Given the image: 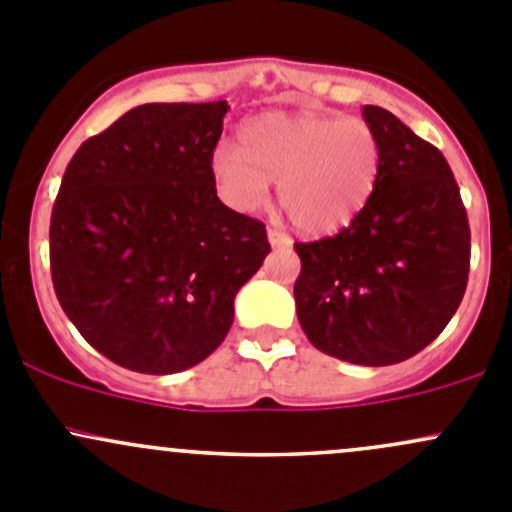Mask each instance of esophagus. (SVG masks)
I'll list each match as a JSON object with an SVG mask.
<instances>
[{"mask_svg": "<svg viewBox=\"0 0 512 512\" xmlns=\"http://www.w3.org/2000/svg\"><path fill=\"white\" fill-rule=\"evenodd\" d=\"M267 240H270V245L277 247V250H289V247H292V237L285 235L282 230H275V227L267 230Z\"/></svg>", "mask_w": 512, "mask_h": 512, "instance_id": "obj_1", "label": "esophagus"}]
</instances>
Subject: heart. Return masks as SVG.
Here are the masks:
<instances>
[{
  "mask_svg": "<svg viewBox=\"0 0 512 512\" xmlns=\"http://www.w3.org/2000/svg\"><path fill=\"white\" fill-rule=\"evenodd\" d=\"M210 173L237 210L262 208L277 183L289 223L324 237L366 208L379 183L381 146L361 118L267 111L245 121L237 148H215Z\"/></svg>",
  "mask_w": 512,
  "mask_h": 512,
  "instance_id": "heart-1",
  "label": "heart"
}]
</instances>
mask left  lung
<instances>
[{
	"label": "left lung",
	"instance_id": "8db88e82",
	"mask_svg": "<svg viewBox=\"0 0 512 512\" xmlns=\"http://www.w3.org/2000/svg\"><path fill=\"white\" fill-rule=\"evenodd\" d=\"M361 116L379 138V183L339 235L294 245V302L319 352L389 366L428 347L456 314L471 230L443 153L386 108L364 106Z\"/></svg>",
	"mask_w": 512,
	"mask_h": 512
}]
</instances>
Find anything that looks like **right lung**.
<instances>
[{
    "label": "right lung",
    "mask_w": 512,
    "mask_h": 512,
    "mask_svg": "<svg viewBox=\"0 0 512 512\" xmlns=\"http://www.w3.org/2000/svg\"><path fill=\"white\" fill-rule=\"evenodd\" d=\"M227 101L143 103L81 143L51 210V280L81 337L118 366L178 374L223 344L235 294L270 252L215 190Z\"/></svg>",
    "instance_id": "1"
}]
</instances>
